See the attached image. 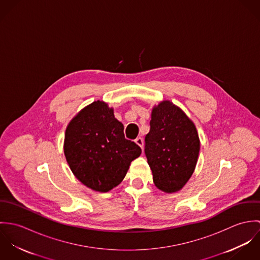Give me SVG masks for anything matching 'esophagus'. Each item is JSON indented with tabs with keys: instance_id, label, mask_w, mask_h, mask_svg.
I'll list each match as a JSON object with an SVG mask.
<instances>
[{
	"instance_id": "34e87169",
	"label": "esophagus",
	"mask_w": 260,
	"mask_h": 260,
	"mask_svg": "<svg viewBox=\"0 0 260 260\" xmlns=\"http://www.w3.org/2000/svg\"><path fill=\"white\" fill-rule=\"evenodd\" d=\"M135 142H136V144H138L141 148H143V144H144V141H143V139L141 138V137H137L136 139H135Z\"/></svg>"
}]
</instances>
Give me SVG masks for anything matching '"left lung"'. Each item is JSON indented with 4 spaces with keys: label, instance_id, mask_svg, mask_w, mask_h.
<instances>
[{
    "label": "left lung",
    "instance_id": "obj_1",
    "mask_svg": "<svg viewBox=\"0 0 260 260\" xmlns=\"http://www.w3.org/2000/svg\"><path fill=\"white\" fill-rule=\"evenodd\" d=\"M199 150L196 127L184 112L170 101L153 108L145 155L158 189L166 193L182 189L194 172Z\"/></svg>",
    "mask_w": 260,
    "mask_h": 260
}]
</instances>
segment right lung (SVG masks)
I'll return each instance as SVG.
<instances>
[{
	"label": "right lung",
	"instance_id": "right-lung-1",
	"mask_svg": "<svg viewBox=\"0 0 260 260\" xmlns=\"http://www.w3.org/2000/svg\"><path fill=\"white\" fill-rule=\"evenodd\" d=\"M124 126L113 108L95 101L83 108L67 126L64 141L66 160L84 185L108 192L124 179L141 148L124 136Z\"/></svg>",
	"mask_w": 260,
	"mask_h": 260
}]
</instances>
